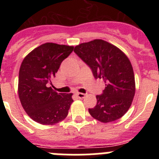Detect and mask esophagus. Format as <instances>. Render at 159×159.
Listing matches in <instances>:
<instances>
[{"instance_id": "obj_1", "label": "esophagus", "mask_w": 159, "mask_h": 159, "mask_svg": "<svg viewBox=\"0 0 159 159\" xmlns=\"http://www.w3.org/2000/svg\"><path fill=\"white\" fill-rule=\"evenodd\" d=\"M76 95L78 96V98H84L85 97V94H83V93H80V92L77 93Z\"/></svg>"}]
</instances>
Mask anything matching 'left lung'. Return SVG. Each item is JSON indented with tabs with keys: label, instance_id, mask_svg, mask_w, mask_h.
Wrapping results in <instances>:
<instances>
[{
	"label": "left lung",
	"instance_id": "1",
	"mask_svg": "<svg viewBox=\"0 0 159 159\" xmlns=\"http://www.w3.org/2000/svg\"><path fill=\"white\" fill-rule=\"evenodd\" d=\"M74 51L91 68L94 78L105 82L102 94L96 96L95 107L89 109L90 115L103 123L119 119L129 109L135 93L129 57L116 46L101 39L81 43Z\"/></svg>",
	"mask_w": 159,
	"mask_h": 159
}]
</instances>
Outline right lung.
<instances>
[{"mask_svg": "<svg viewBox=\"0 0 159 159\" xmlns=\"http://www.w3.org/2000/svg\"><path fill=\"white\" fill-rule=\"evenodd\" d=\"M73 46L45 43L24 58L19 70L18 96L31 119L41 125H54L65 119L73 102L72 93H57L48 84Z\"/></svg>", "mask_w": 159, "mask_h": 159, "instance_id": "right-lung-1", "label": "right lung"}]
</instances>
